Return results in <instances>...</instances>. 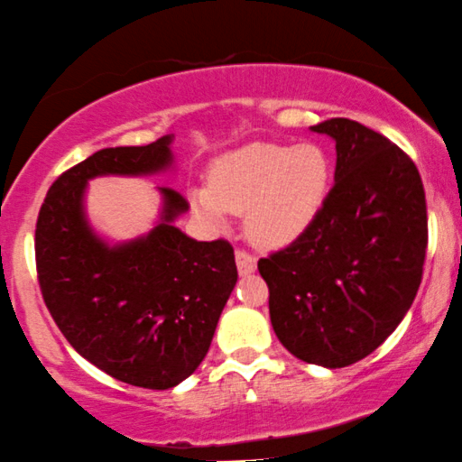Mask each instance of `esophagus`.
Masks as SVG:
<instances>
[{
    "label": "esophagus",
    "mask_w": 462,
    "mask_h": 462,
    "mask_svg": "<svg viewBox=\"0 0 462 462\" xmlns=\"http://www.w3.org/2000/svg\"><path fill=\"white\" fill-rule=\"evenodd\" d=\"M236 266L241 274H249L258 268V260H255V255L251 254V251L236 249Z\"/></svg>",
    "instance_id": "obj_1"
}]
</instances>
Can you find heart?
<instances>
[{
  "label": "heart",
  "mask_w": 462,
  "mask_h": 462,
  "mask_svg": "<svg viewBox=\"0 0 462 462\" xmlns=\"http://www.w3.org/2000/svg\"><path fill=\"white\" fill-rule=\"evenodd\" d=\"M328 157L318 144L254 143L213 163L211 185L191 191V202L215 226L227 211L245 213L247 235L262 247L296 241L328 194Z\"/></svg>",
  "instance_id": "1"
}]
</instances>
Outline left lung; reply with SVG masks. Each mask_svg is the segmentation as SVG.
Returning <instances> with one entry per match:
<instances>
[{"label":"left lung","mask_w":462,"mask_h":462,"mask_svg":"<svg viewBox=\"0 0 462 462\" xmlns=\"http://www.w3.org/2000/svg\"><path fill=\"white\" fill-rule=\"evenodd\" d=\"M311 130L335 138V185L313 224L258 271L283 347L341 369L375 352L410 311L429 219L416 163L386 136L341 116Z\"/></svg>","instance_id":"left-lung-1"}]
</instances>
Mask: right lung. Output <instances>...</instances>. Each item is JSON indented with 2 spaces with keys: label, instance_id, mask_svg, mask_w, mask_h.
<instances>
[{
  "label": "right lung",
  "instance_id": "1",
  "mask_svg": "<svg viewBox=\"0 0 462 462\" xmlns=\"http://www.w3.org/2000/svg\"><path fill=\"white\" fill-rule=\"evenodd\" d=\"M168 144L102 149L76 163L51 185L36 224L40 291L63 337L110 377L149 390L177 386L204 360L238 279L235 249L174 227L189 202L172 188H162L163 217L149 236L108 247L87 226L83 194L100 174L162 171Z\"/></svg>",
  "mask_w": 462,
  "mask_h": 462
}]
</instances>
